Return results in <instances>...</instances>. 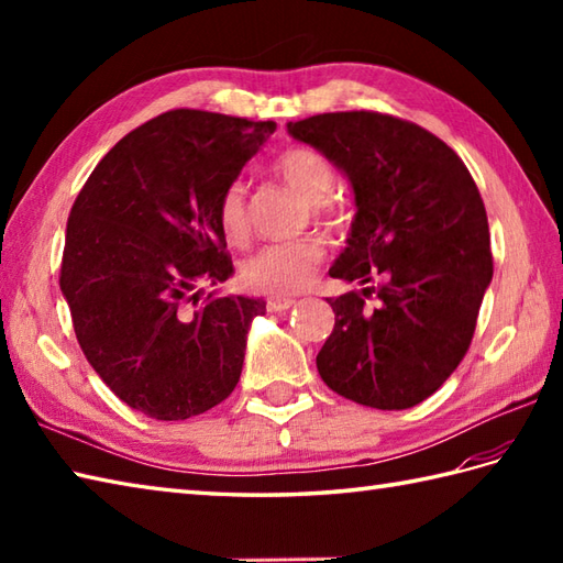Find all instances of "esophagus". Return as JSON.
Segmentation results:
<instances>
[{
    "label": "esophagus",
    "mask_w": 563,
    "mask_h": 563,
    "mask_svg": "<svg viewBox=\"0 0 563 563\" xmlns=\"http://www.w3.org/2000/svg\"><path fill=\"white\" fill-rule=\"evenodd\" d=\"M295 305V300L292 297H268L266 300V307H268V312H285V309H290Z\"/></svg>",
    "instance_id": "obj_1"
}]
</instances>
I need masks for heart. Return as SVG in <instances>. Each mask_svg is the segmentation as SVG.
Segmentation results:
<instances>
[{
    "label": "heart",
    "mask_w": 563,
    "mask_h": 563,
    "mask_svg": "<svg viewBox=\"0 0 563 563\" xmlns=\"http://www.w3.org/2000/svg\"><path fill=\"white\" fill-rule=\"evenodd\" d=\"M273 174L309 202L314 220L333 222L339 208L329 200L336 186L331 162L312 147H288L273 159ZM218 224L227 242L242 244L249 236L246 196L242 184H230L218 200ZM327 258V246L319 236H302L292 242L266 244L244 261L242 275L246 285L268 295H292L305 290Z\"/></svg>",
    "instance_id": "heart-1"
}]
</instances>
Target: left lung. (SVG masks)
I'll use <instances>...</instances> for the list:
<instances>
[{
  "mask_svg": "<svg viewBox=\"0 0 563 563\" xmlns=\"http://www.w3.org/2000/svg\"><path fill=\"white\" fill-rule=\"evenodd\" d=\"M349 176L355 220L329 275L379 285L327 297L336 324L317 369L341 397L411 409L442 387L476 329L492 283L484 200L464 162L426 128L375 111L288 123ZM376 307H366V297Z\"/></svg>",
  "mask_w": 563,
  "mask_h": 563,
  "instance_id": "1",
  "label": "left lung"
}]
</instances>
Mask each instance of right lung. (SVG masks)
Masks as SVG:
<instances>
[{
    "mask_svg": "<svg viewBox=\"0 0 563 563\" xmlns=\"http://www.w3.org/2000/svg\"><path fill=\"white\" fill-rule=\"evenodd\" d=\"M273 130L166 111L118 142L79 190L59 290L84 355L130 409L184 421L234 391L266 302L194 290L234 273L218 200Z\"/></svg>",
    "mask_w": 563,
    "mask_h": 563,
    "instance_id": "right-lung-1",
    "label": "right lung"
}]
</instances>
